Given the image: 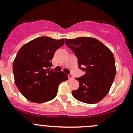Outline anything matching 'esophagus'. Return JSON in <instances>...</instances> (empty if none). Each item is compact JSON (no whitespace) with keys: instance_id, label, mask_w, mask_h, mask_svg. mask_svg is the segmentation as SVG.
<instances>
[{"instance_id":"1","label":"esophagus","mask_w":133,"mask_h":133,"mask_svg":"<svg viewBox=\"0 0 133 133\" xmlns=\"http://www.w3.org/2000/svg\"><path fill=\"white\" fill-rule=\"evenodd\" d=\"M68 78H69V80H71V79L73 78V75H72L69 74V75H68Z\"/></svg>"}]
</instances>
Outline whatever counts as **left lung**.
I'll use <instances>...</instances> for the list:
<instances>
[{
	"instance_id": "left-lung-1",
	"label": "left lung",
	"mask_w": 133,
	"mask_h": 133,
	"mask_svg": "<svg viewBox=\"0 0 133 133\" xmlns=\"http://www.w3.org/2000/svg\"><path fill=\"white\" fill-rule=\"evenodd\" d=\"M65 44L78 58V65L85 75L75 78L79 88L72 91L76 100L96 104L109 91L116 75L113 54L98 40L91 37L65 39Z\"/></svg>"
}]
</instances>
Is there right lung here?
<instances>
[{"instance_id": "add662e5", "label": "right lung", "mask_w": 133, "mask_h": 133, "mask_svg": "<svg viewBox=\"0 0 133 133\" xmlns=\"http://www.w3.org/2000/svg\"><path fill=\"white\" fill-rule=\"evenodd\" d=\"M64 44V38L41 37L25 44L18 51L13 64L15 82L28 100L41 104L53 100L60 83L68 80L64 72L50 69L55 53Z\"/></svg>"}]
</instances>
